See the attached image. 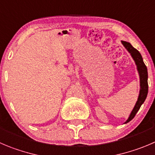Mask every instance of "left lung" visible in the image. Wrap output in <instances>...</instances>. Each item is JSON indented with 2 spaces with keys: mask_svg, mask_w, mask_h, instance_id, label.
I'll use <instances>...</instances> for the list:
<instances>
[{
  "mask_svg": "<svg viewBox=\"0 0 155 155\" xmlns=\"http://www.w3.org/2000/svg\"><path fill=\"white\" fill-rule=\"evenodd\" d=\"M122 43H123V45H124L125 48L128 50V51L130 53L132 57L133 58L134 61H135V64H136L137 65V69H138V71L140 77L139 95H138V101H137L136 104H135V107H134L133 110H132L129 119H128L127 120H126V123H129V122H130V121L135 117V114H136L137 112L139 110L140 107L142 105L143 103L145 102V99H146L147 97V95H148V70H147L146 65H145L144 61H143V58L142 57H141L139 51H138L136 48H134L129 42H126V41H122Z\"/></svg>",
  "mask_w": 155,
  "mask_h": 155,
  "instance_id": "8db88e82",
  "label": "left lung"
}]
</instances>
